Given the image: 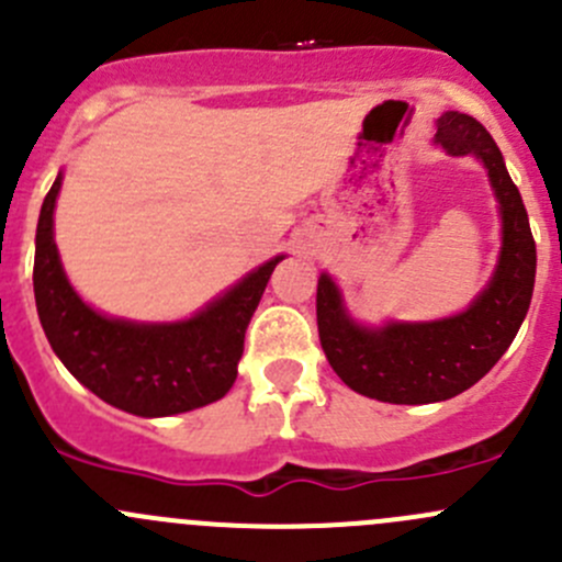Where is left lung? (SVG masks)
<instances>
[{
  "label": "left lung",
  "instance_id": "left-lung-1",
  "mask_svg": "<svg viewBox=\"0 0 562 562\" xmlns=\"http://www.w3.org/2000/svg\"><path fill=\"white\" fill-rule=\"evenodd\" d=\"M435 144L454 157H479L501 203V260L481 296L443 321L367 328L345 313L331 277L317 280V334L331 370L345 386L394 405L443 402L479 383L517 337L536 282V241L522 195L484 124L449 111L438 119Z\"/></svg>",
  "mask_w": 562,
  "mask_h": 562
}]
</instances>
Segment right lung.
<instances>
[{"label":"right lung","instance_id":"obj_1","mask_svg":"<svg viewBox=\"0 0 562 562\" xmlns=\"http://www.w3.org/2000/svg\"><path fill=\"white\" fill-rule=\"evenodd\" d=\"M61 173L37 220L35 302L43 331L61 364L92 394L133 416L155 418L217 402L234 386L245 331L282 255L181 323H130L94 313L61 269L54 206Z\"/></svg>","mask_w":562,"mask_h":562}]
</instances>
